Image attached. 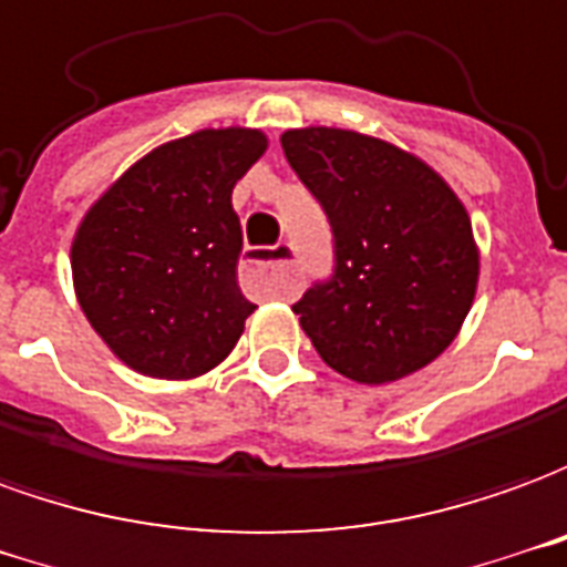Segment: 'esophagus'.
Instances as JSON below:
<instances>
[{
	"label": "esophagus",
	"instance_id": "esophagus-1",
	"mask_svg": "<svg viewBox=\"0 0 567 567\" xmlns=\"http://www.w3.org/2000/svg\"><path fill=\"white\" fill-rule=\"evenodd\" d=\"M244 280L250 284L252 290L268 292L277 299H290L302 287L299 277V265H296V250L292 244H277L271 250L252 252L250 259L244 262Z\"/></svg>",
	"mask_w": 567,
	"mask_h": 567
}]
</instances>
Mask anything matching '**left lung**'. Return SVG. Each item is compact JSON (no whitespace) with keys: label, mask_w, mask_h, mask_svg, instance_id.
I'll list each match as a JSON object with an SVG mask.
<instances>
[{"label":"left lung","mask_w":567,"mask_h":567,"mask_svg":"<svg viewBox=\"0 0 567 567\" xmlns=\"http://www.w3.org/2000/svg\"><path fill=\"white\" fill-rule=\"evenodd\" d=\"M280 146L332 228V275L292 305L317 354L360 384L427 367L476 292L464 204L427 164L372 136L305 127Z\"/></svg>","instance_id":"8db88e82"}]
</instances>
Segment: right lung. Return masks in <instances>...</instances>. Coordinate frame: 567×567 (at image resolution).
I'll list each match as a JSON object with an SVG mask.
<instances>
[{"mask_svg":"<svg viewBox=\"0 0 567 567\" xmlns=\"http://www.w3.org/2000/svg\"><path fill=\"white\" fill-rule=\"evenodd\" d=\"M247 127L198 131L148 152L84 216L72 280L84 317L152 379L223 363L256 305L238 287L244 247L231 188L262 158Z\"/></svg>","mask_w":567,"mask_h":567,"instance_id":"1","label":"right lung"}]
</instances>
